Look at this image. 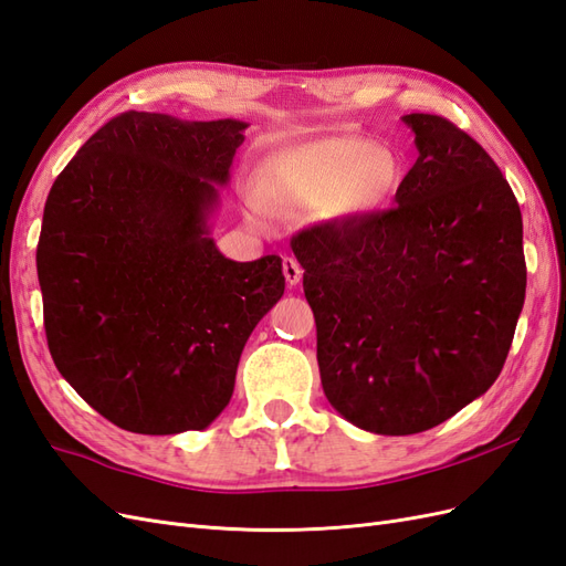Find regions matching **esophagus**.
<instances>
[{
    "label": "esophagus",
    "instance_id": "obj_1",
    "mask_svg": "<svg viewBox=\"0 0 566 566\" xmlns=\"http://www.w3.org/2000/svg\"><path fill=\"white\" fill-rule=\"evenodd\" d=\"M283 276L287 285H297L302 281V266L295 256H283Z\"/></svg>",
    "mask_w": 566,
    "mask_h": 566
}]
</instances>
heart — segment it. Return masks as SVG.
<instances>
[{
    "label": "heart",
    "mask_w": 566,
    "mask_h": 566,
    "mask_svg": "<svg viewBox=\"0 0 566 566\" xmlns=\"http://www.w3.org/2000/svg\"><path fill=\"white\" fill-rule=\"evenodd\" d=\"M403 181V160L361 136L283 146L266 156L252 181L248 217L266 227L271 212H310L323 224H345L382 210Z\"/></svg>",
    "instance_id": "b5f03b06"
}]
</instances>
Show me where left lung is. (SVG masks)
I'll use <instances>...</instances> for the list:
<instances>
[{
	"mask_svg": "<svg viewBox=\"0 0 566 566\" xmlns=\"http://www.w3.org/2000/svg\"><path fill=\"white\" fill-rule=\"evenodd\" d=\"M418 160L394 205L293 238L325 397L366 432L418 434L495 382L526 293L522 212L468 132L401 117Z\"/></svg>",
	"mask_w": 566,
	"mask_h": 566,
	"instance_id": "obj_1",
	"label": "left lung"
}]
</instances>
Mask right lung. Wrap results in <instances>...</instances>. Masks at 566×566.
<instances>
[{
    "label": "right lung",
    "mask_w": 566,
    "mask_h": 566,
    "mask_svg": "<svg viewBox=\"0 0 566 566\" xmlns=\"http://www.w3.org/2000/svg\"><path fill=\"white\" fill-rule=\"evenodd\" d=\"M245 127L119 113L46 196L38 276L51 358L127 432L205 430L285 290L281 256L233 262L210 238Z\"/></svg>",
    "instance_id": "right-lung-1"
}]
</instances>
